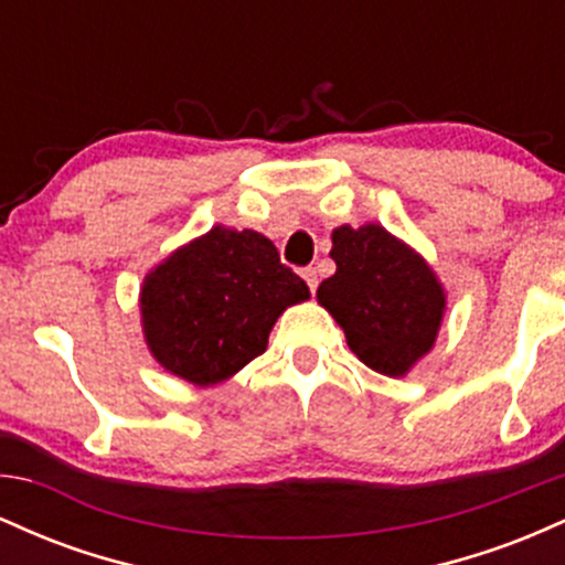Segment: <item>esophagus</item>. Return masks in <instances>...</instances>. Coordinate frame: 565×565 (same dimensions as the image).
Wrapping results in <instances>:
<instances>
[{
  "instance_id": "34e87169",
  "label": "esophagus",
  "mask_w": 565,
  "mask_h": 565,
  "mask_svg": "<svg viewBox=\"0 0 565 565\" xmlns=\"http://www.w3.org/2000/svg\"><path fill=\"white\" fill-rule=\"evenodd\" d=\"M302 278H305V284H308L310 291H316V287H319V274H316V268H305Z\"/></svg>"
}]
</instances>
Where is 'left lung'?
<instances>
[{
	"instance_id": "obj_1",
	"label": "left lung",
	"mask_w": 565,
	"mask_h": 565,
	"mask_svg": "<svg viewBox=\"0 0 565 565\" xmlns=\"http://www.w3.org/2000/svg\"><path fill=\"white\" fill-rule=\"evenodd\" d=\"M334 276L321 281L319 305L345 332L348 348L385 377H406L436 345L446 291L436 270L377 223L332 231Z\"/></svg>"
}]
</instances>
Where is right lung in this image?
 <instances>
[{
	"label": "right lung",
	"mask_w": 565,
	"mask_h": 565,
	"mask_svg": "<svg viewBox=\"0 0 565 565\" xmlns=\"http://www.w3.org/2000/svg\"><path fill=\"white\" fill-rule=\"evenodd\" d=\"M308 297L270 238L215 225L142 278V337L167 372L210 387L265 353L278 316Z\"/></svg>",
	"instance_id": "right-lung-1"
}]
</instances>
